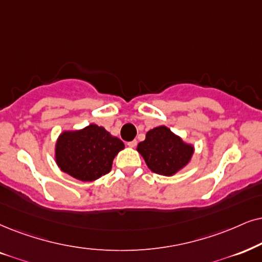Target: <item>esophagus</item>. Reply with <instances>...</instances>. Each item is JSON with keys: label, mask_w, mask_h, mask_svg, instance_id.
<instances>
[{"label": "esophagus", "mask_w": 262, "mask_h": 262, "mask_svg": "<svg viewBox=\"0 0 262 262\" xmlns=\"http://www.w3.org/2000/svg\"><path fill=\"white\" fill-rule=\"evenodd\" d=\"M127 145H128L129 147H132V148H133V147L137 146V140H132V141H129Z\"/></svg>", "instance_id": "esophagus-1"}]
</instances>
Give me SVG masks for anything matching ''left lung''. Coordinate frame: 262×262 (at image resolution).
I'll return each instance as SVG.
<instances>
[{
    "label": "left lung",
    "instance_id": "1",
    "mask_svg": "<svg viewBox=\"0 0 262 262\" xmlns=\"http://www.w3.org/2000/svg\"><path fill=\"white\" fill-rule=\"evenodd\" d=\"M137 151L148 169L164 177H173L190 163L194 146L168 127L160 125L147 132L145 140L138 144Z\"/></svg>",
    "mask_w": 262,
    "mask_h": 262
}]
</instances>
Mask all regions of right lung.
Segmentation results:
<instances>
[{
  "mask_svg": "<svg viewBox=\"0 0 262 262\" xmlns=\"http://www.w3.org/2000/svg\"><path fill=\"white\" fill-rule=\"evenodd\" d=\"M124 148L123 141L104 127L89 124L64 130L55 141L54 160L61 171L81 181H94L107 174L112 162Z\"/></svg>",
  "mask_w": 262,
  "mask_h": 262,
  "instance_id": "obj_1",
  "label": "right lung"
}]
</instances>
